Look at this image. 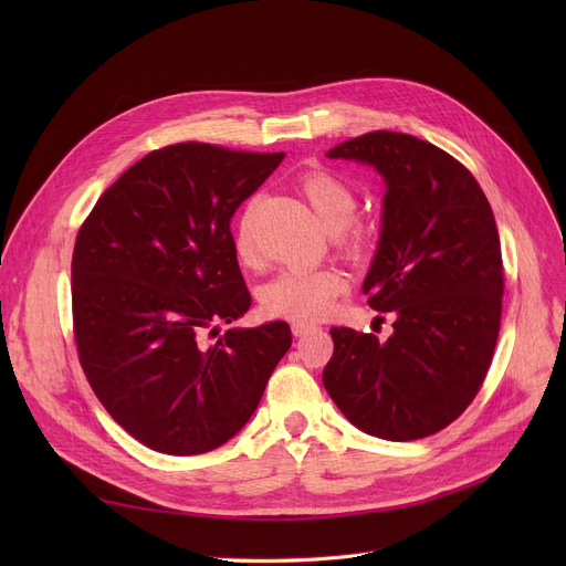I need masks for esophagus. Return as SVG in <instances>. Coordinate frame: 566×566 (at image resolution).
Returning a JSON list of instances; mask_svg holds the SVG:
<instances>
[{"label": "esophagus", "instance_id": "esophagus-1", "mask_svg": "<svg viewBox=\"0 0 566 566\" xmlns=\"http://www.w3.org/2000/svg\"><path fill=\"white\" fill-rule=\"evenodd\" d=\"M312 331H316L314 323H305V321H293V323H291V333H293L295 337H305V335H310Z\"/></svg>", "mask_w": 566, "mask_h": 566}]
</instances>
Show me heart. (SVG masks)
Returning a JSON list of instances; mask_svg holds the SVG:
<instances>
[{
    "label": "heart",
    "mask_w": 566,
    "mask_h": 566,
    "mask_svg": "<svg viewBox=\"0 0 566 566\" xmlns=\"http://www.w3.org/2000/svg\"><path fill=\"white\" fill-rule=\"evenodd\" d=\"M298 190L312 206L323 229L331 231L335 250L348 259H363L371 243V231L365 222L350 220L358 208V195L344 178L323 169L310 171L301 178ZM233 245L238 261L243 265H256L259 254L250 227V208L238 220ZM346 286V277L335 268H293L263 284L259 301L268 316L316 321L331 312Z\"/></svg>",
    "instance_id": "1"
}]
</instances>
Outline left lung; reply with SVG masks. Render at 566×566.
<instances>
[{
  "instance_id": "1",
  "label": "left lung",
  "mask_w": 566,
  "mask_h": 566,
  "mask_svg": "<svg viewBox=\"0 0 566 566\" xmlns=\"http://www.w3.org/2000/svg\"><path fill=\"white\" fill-rule=\"evenodd\" d=\"M328 158L374 165L388 186L363 291L392 312L395 333L333 328L323 385L360 431L427 438L470 406L491 367L504 293L491 203L457 158L406 133L353 137Z\"/></svg>"
}]
</instances>
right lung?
Returning <instances> with one entry per match:
<instances>
[{"label": "right lung", "mask_w": 566, "mask_h": 566, "mask_svg": "<svg viewBox=\"0 0 566 566\" xmlns=\"http://www.w3.org/2000/svg\"><path fill=\"white\" fill-rule=\"evenodd\" d=\"M282 160L203 142L158 148L116 178L77 231V358L105 410L146 448H220L248 424L291 346L284 321L218 331L252 305L231 218Z\"/></svg>", "instance_id": "1"}]
</instances>
